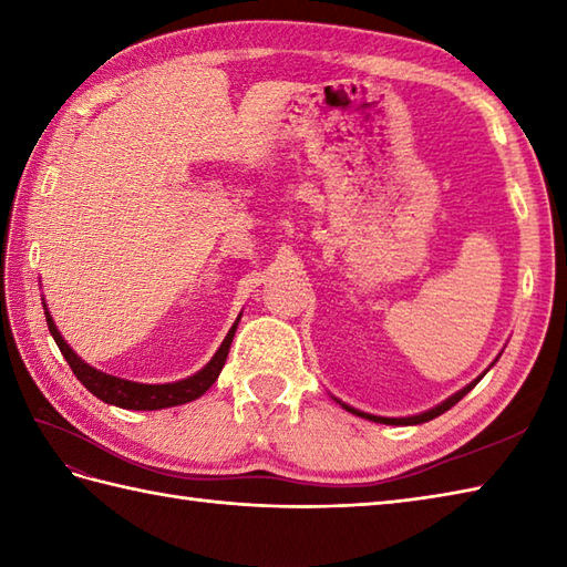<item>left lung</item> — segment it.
I'll use <instances>...</instances> for the list:
<instances>
[{
    "label": "left lung",
    "mask_w": 567,
    "mask_h": 567,
    "mask_svg": "<svg viewBox=\"0 0 567 567\" xmlns=\"http://www.w3.org/2000/svg\"><path fill=\"white\" fill-rule=\"evenodd\" d=\"M497 360V358H495ZM492 365H495V363H492ZM489 365V368H492ZM487 368V370H489ZM485 370V372H487ZM485 372H483V375H480V378H475L473 382H470V384H465V388L463 390H457L455 394H451L449 396V400H443L441 404H436V406H431V409H426V412H421V414H414V416H400V419H392V416H375V414H365V412H358V409H353V406H348V404H343L341 400H336V402H339L343 409H346V412H351V414H355V416H363V419H370V421H378V424H390V426H414V424H424V421H431V419H436V416H441L443 412H449V409L453 406V404H457V402H461L463 400V396L470 392V390H473L475 388V384L480 382V380H483L485 378Z\"/></svg>",
    "instance_id": "1"
}]
</instances>
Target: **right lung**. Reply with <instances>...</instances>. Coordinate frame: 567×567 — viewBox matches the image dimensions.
Here are the masks:
<instances>
[{
  "mask_svg": "<svg viewBox=\"0 0 567 567\" xmlns=\"http://www.w3.org/2000/svg\"><path fill=\"white\" fill-rule=\"evenodd\" d=\"M43 311H45L48 331H51L53 341L60 348V353H63L70 370L75 372V378L84 384V388H87L94 396H97V400H102L106 404H114V406H122V409H136V412H155V409L187 404V402L197 400V396L207 392L212 384L216 382V378H219V372L226 363L228 348H231L234 333H236L238 321H240V317L234 321V327L228 329L224 343L219 346V351H216L209 363L204 365L202 370H197L195 375H189L185 380H177V382L146 384V382H134V380L110 375V372H102L97 368H92L90 363H84V360L68 346L63 336H60L55 321L51 317V311H48L45 299H43Z\"/></svg>",
  "mask_w": 567,
  "mask_h": 567,
  "instance_id": "obj_1",
  "label": "right lung"
}]
</instances>
